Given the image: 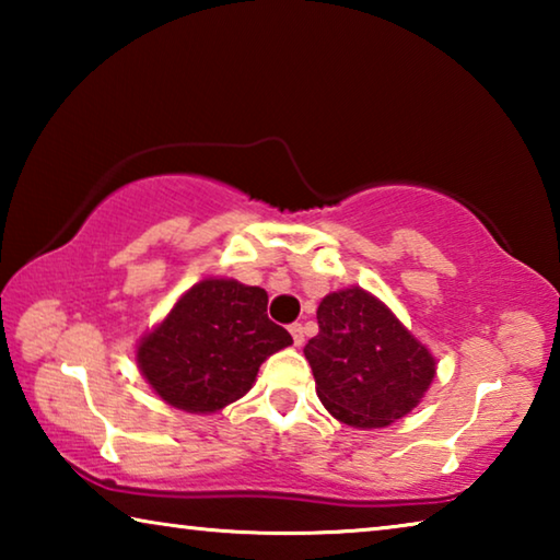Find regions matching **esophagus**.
Here are the masks:
<instances>
[{
	"label": "esophagus",
	"instance_id": "1",
	"mask_svg": "<svg viewBox=\"0 0 560 560\" xmlns=\"http://www.w3.org/2000/svg\"><path fill=\"white\" fill-rule=\"evenodd\" d=\"M289 330H291V336H293V346H303V326L301 324H291Z\"/></svg>",
	"mask_w": 560,
	"mask_h": 560
}]
</instances>
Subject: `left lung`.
I'll return each mask as SVG.
<instances>
[{
	"instance_id": "8db88e82",
	"label": "left lung",
	"mask_w": 560,
	"mask_h": 560,
	"mask_svg": "<svg viewBox=\"0 0 560 560\" xmlns=\"http://www.w3.org/2000/svg\"><path fill=\"white\" fill-rule=\"evenodd\" d=\"M303 348L318 400L350 428H385L417 407L438 365L383 301L360 287L334 291Z\"/></svg>"
}]
</instances>
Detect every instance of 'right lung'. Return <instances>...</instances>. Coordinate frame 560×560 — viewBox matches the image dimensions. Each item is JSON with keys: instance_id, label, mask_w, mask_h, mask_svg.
<instances>
[{"instance_id": "1", "label": "right lung", "mask_w": 560, "mask_h": 560, "mask_svg": "<svg viewBox=\"0 0 560 560\" xmlns=\"http://www.w3.org/2000/svg\"><path fill=\"white\" fill-rule=\"evenodd\" d=\"M267 303V291L234 279L195 283L138 343L140 373L177 410H222L252 390L264 360L293 343Z\"/></svg>"}]
</instances>
